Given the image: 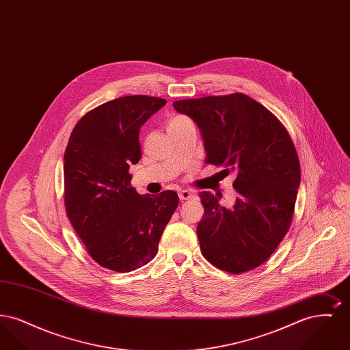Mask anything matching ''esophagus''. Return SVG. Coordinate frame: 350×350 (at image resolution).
<instances>
[{"instance_id":"esophagus-1","label":"esophagus","mask_w":350,"mask_h":350,"mask_svg":"<svg viewBox=\"0 0 350 350\" xmlns=\"http://www.w3.org/2000/svg\"><path fill=\"white\" fill-rule=\"evenodd\" d=\"M178 197H180L181 200H190V198L194 197V193H191L189 190H180L178 191Z\"/></svg>"}]
</instances>
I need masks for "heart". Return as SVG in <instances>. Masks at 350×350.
Returning <instances> with one entry per match:
<instances>
[{"label":"heart","mask_w":350,"mask_h":350,"mask_svg":"<svg viewBox=\"0 0 350 350\" xmlns=\"http://www.w3.org/2000/svg\"><path fill=\"white\" fill-rule=\"evenodd\" d=\"M187 122H190V120L187 118L183 117V116H173V117L167 119V131H170L173 129H177V127L183 126V124L187 123Z\"/></svg>","instance_id":"heart-1"}]
</instances>
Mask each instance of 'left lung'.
I'll use <instances>...</instances> for the list:
<instances>
[{
	"label": "left lung",
	"mask_w": 350,
	"mask_h": 350,
	"mask_svg": "<svg viewBox=\"0 0 350 350\" xmlns=\"http://www.w3.org/2000/svg\"><path fill=\"white\" fill-rule=\"evenodd\" d=\"M200 127L206 163L236 173L232 207L200 191L204 215L197 227L204 258L241 274L264 264L288 231L300 183L294 143L265 106L243 93L173 102Z\"/></svg>",
	"instance_id": "8db88e82"
}]
</instances>
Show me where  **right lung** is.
<instances>
[{
	"instance_id": "add662e5",
	"label": "right lung",
	"mask_w": 350,
	"mask_h": 350,
	"mask_svg": "<svg viewBox=\"0 0 350 350\" xmlns=\"http://www.w3.org/2000/svg\"><path fill=\"white\" fill-rule=\"evenodd\" d=\"M165 103L150 96L109 100L88 111L70 133L64 153L67 217L90 257L109 270L129 273L148 264L178 206L173 190L137 194L129 173L142 157L140 127Z\"/></svg>"
}]
</instances>
